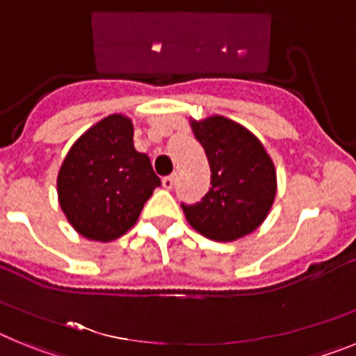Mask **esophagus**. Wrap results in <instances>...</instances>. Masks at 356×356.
I'll return each instance as SVG.
<instances>
[{"label":"esophagus","instance_id":"obj_1","mask_svg":"<svg viewBox=\"0 0 356 356\" xmlns=\"http://www.w3.org/2000/svg\"><path fill=\"white\" fill-rule=\"evenodd\" d=\"M175 178H176V175L163 176V180H162V185H163V188H168V191H171V188L175 187Z\"/></svg>","mask_w":356,"mask_h":356}]
</instances>
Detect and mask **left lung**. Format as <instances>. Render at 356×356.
Masks as SVG:
<instances>
[{"label": "left lung", "instance_id": "obj_1", "mask_svg": "<svg viewBox=\"0 0 356 356\" xmlns=\"http://www.w3.org/2000/svg\"><path fill=\"white\" fill-rule=\"evenodd\" d=\"M193 130L205 147L212 187L197 203H181L187 221L212 241L251 234L262 225L276 196L271 159L251 131L221 115L194 121Z\"/></svg>", "mask_w": 356, "mask_h": 356}]
</instances>
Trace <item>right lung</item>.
I'll return each instance as SVG.
<instances>
[{
	"label": "right lung",
	"instance_id": "right-lung-1",
	"mask_svg": "<svg viewBox=\"0 0 356 356\" xmlns=\"http://www.w3.org/2000/svg\"><path fill=\"white\" fill-rule=\"evenodd\" d=\"M160 184L149 156L135 149L131 121L119 114L102 119L72 144L56 181L69 222L102 242L127 234Z\"/></svg>",
	"mask_w": 356,
	"mask_h": 356
}]
</instances>
